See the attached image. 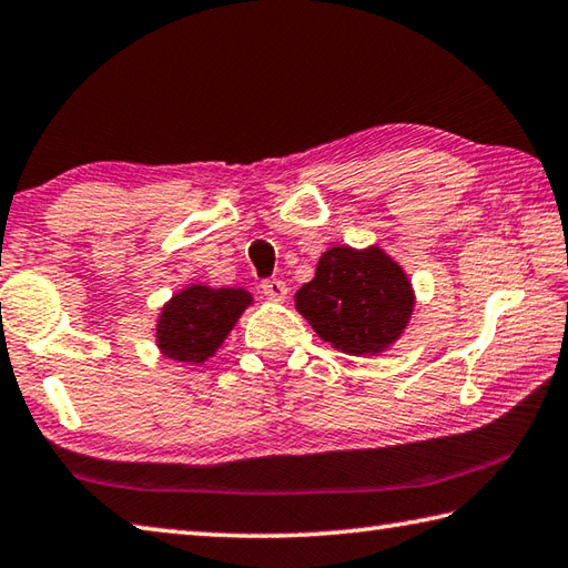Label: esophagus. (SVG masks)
<instances>
[{"label":"esophagus","mask_w":568,"mask_h":568,"mask_svg":"<svg viewBox=\"0 0 568 568\" xmlns=\"http://www.w3.org/2000/svg\"><path fill=\"white\" fill-rule=\"evenodd\" d=\"M263 295L267 297V301H275L281 303L287 297V285L283 281H277V277H271V281H263Z\"/></svg>","instance_id":"1"}]
</instances>
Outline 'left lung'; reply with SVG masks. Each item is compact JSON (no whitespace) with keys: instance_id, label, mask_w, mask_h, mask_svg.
I'll return each mask as SVG.
<instances>
[{"instance_id":"8db88e82","label":"left lung","mask_w":568,"mask_h":568,"mask_svg":"<svg viewBox=\"0 0 568 568\" xmlns=\"http://www.w3.org/2000/svg\"><path fill=\"white\" fill-rule=\"evenodd\" d=\"M301 313L320 339L345 355L373 357L397 343L415 313V287L379 245L327 248L315 277L295 293Z\"/></svg>"}]
</instances>
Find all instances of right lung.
Segmentation results:
<instances>
[{"label":"right lung","mask_w":568,"mask_h":568,"mask_svg":"<svg viewBox=\"0 0 568 568\" xmlns=\"http://www.w3.org/2000/svg\"><path fill=\"white\" fill-rule=\"evenodd\" d=\"M253 295L245 287H211L191 283L163 303L156 317V347L161 355L185 365H203L219 353Z\"/></svg>","instance_id":"obj_1"}]
</instances>
